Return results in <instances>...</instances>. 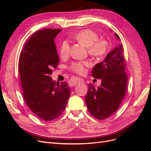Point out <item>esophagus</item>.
<instances>
[{"label": "esophagus", "instance_id": "34e87169", "mask_svg": "<svg viewBox=\"0 0 151 151\" xmlns=\"http://www.w3.org/2000/svg\"><path fill=\"white\" fill-rule=\"evenodd\" d=\"M82 84V83H84V81H83V79H77L76 81V82L75 83H74V86H76V85H77V84Z\"/></svg>", "mask_w": 151, "mask_h": 151}]
</instances>
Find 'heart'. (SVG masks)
I'll return each mask as SVG.
<instances>
[{
  "mask_svg": "<svg viewBox=\"0 0 151 151\" xmlns=\"http://www.w3.org/2000/svg\"><path fill=\"white\" fill-rule=\"evenodd\" d=\"M84 46L87 47V50L90 56L95 59L103 58L108 52L109 43L104 39H99L98 35L91 29H86L82 30L70 36ZM70 45L67 40H63L61 43L59 53L63 58L69 56ZM89 65L88 61H79L73 62L70 66V69L76 74H83L85 72V67Z\"/></svg>",
  "mask_w": 151,
  "mask_h": 151,
  "instance_id": "heart-1",
  "label": "heart"
}]
</instances>
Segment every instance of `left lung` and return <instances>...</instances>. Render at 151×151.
I'll list each match as a JSON object with an SVG mask.
<instances>
[{"label": "left lung", "instance_id": "left-lung-1", "mask_svg": "<svg viewBox=\"0 0 151 151\" xmlns=\"http://www.w3.org/2000/svg\"><path fill=\"white\" fill-rule=\"evenodd\" d=\"M115 36L120 40L116 33ZM125 66L123 47L120 44L93 68V77L101 79V85L96 88L89 84L85 101L90 113L97 119H106L119 108L127 91Z\"/></svg>", "mask_w": 151, "mask_h": 151}]
</instances>
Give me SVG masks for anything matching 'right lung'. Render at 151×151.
I'll list each match as a JSON object with an SVG mask.
<instances>
[{
    "label": "right lung",
    "instance_id": "obj_1",
    "mask_svg": "<svg viewBox=\"0 0 151 151\" xmlns=\"http://www.w3.org/2000/svg\"><path fill=\"white\" fill-rule=\"evenodd\" d=\"M61 30L36 31L25 43L18 63L22 96L31 111L45 121L60 116L70 97L68 84L56 83L50 77L59 63L54 38Z\"/></svg>",
    "mask_w": 151,
    "mask_h": 151
}]
</instances>
